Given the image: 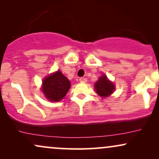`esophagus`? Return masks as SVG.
<instances>
[{"instance_id":"esophagus-1","label":"esophagus","mask_w":159,"mask_h":159,"mask_svg":"<svg viewBox=\"0 0 159 159\" xmlns=\"http://www.w3.org/2000/svg\"><path fill=\"white\" fill-rule=\"evenodd\" d=\"M79 81L81 82V83H85V82H87V78H80Z\"/></svg>"}]
</instances>
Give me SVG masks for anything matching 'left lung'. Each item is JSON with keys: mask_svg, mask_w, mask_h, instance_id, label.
Here are the masks:
<instances>
[{"mask_svg": "<svg viewBox=\"0 0 159 159\" xmlns=\"http://www.w3.org/2000/svg\"><path fill=\"white\" fill-rule=\"evenodd\" d=\"M94 87L96 93L102 97L110 96L111 93H113L115 88L114 84L107 79L105 75L99 78V79L95 84Z\"/></svg>", "mask_w": 159, "mask_h": 159, "instance_id": "8db88e82", "label": "left lung"}]
</instances>
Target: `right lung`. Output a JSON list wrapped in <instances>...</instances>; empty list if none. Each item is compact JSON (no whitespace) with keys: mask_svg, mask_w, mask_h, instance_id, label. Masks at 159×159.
Wrapping results in <instances>:
<instances>
[{"mask_svg":"<svg viewBox=\"0 0 159 159\" xmlns=\"http://www.w3.org/2000/svg\"><path fill=\"white\" fill-rule=\"evenodd\" d=\"M43 90L45 96L49 101L58 102L61 100L70 88V82L61 72L57 71L46 77L43 82Z\"/></svg>","mask_w":159,"mask_h":159,"instance_id":"obj_1","label":"right lung"}]
</instances>
